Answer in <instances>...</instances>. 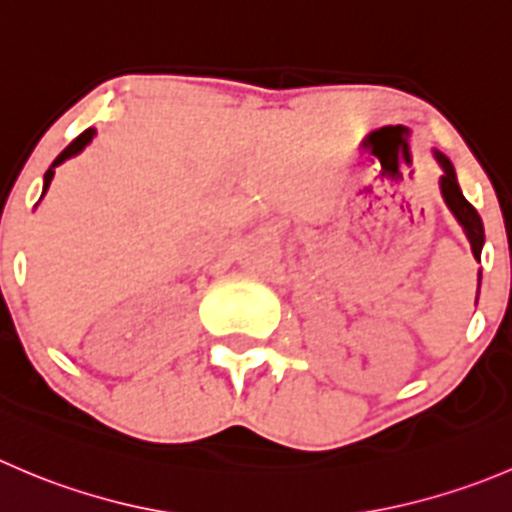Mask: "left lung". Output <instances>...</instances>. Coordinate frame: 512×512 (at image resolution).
I'll return each mask as SVG.
<instances>
[{"label": "left lung", "instance_id": "8db88e82", "mask_svg": "<svg viewBox=\"0 0 512 512\" xmlns=\"http://www.w3.org/2000/svg\"><path fill=\"white\" fill-rule=\"evenodd\" d=\"M433 155H435V160H438L440 170H443V175H440V195H443L445 205H448V210L453 212V217L458 220V225L463 227L465 237H468V242H470V250H473V257L480 262V252H483V245H485L483 220H480L478 210H475V207L465 200L463 192H460L458 175H455L453 162H450L440 150H433ZM480 277H483V272L478 270V292H480Z\"/></svg>", "mask_w": 512, "mask_h": 512}]
</instances>
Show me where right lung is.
Instances as JSON below:
<instances>
[{"mask_svg":"<svg viewBox=\"0 0 512 512\" xmlns=\"http://www.w3.org/2000/svg\"><path fill=\"white\" fill-rule=\"evenodd\" d=\"M94 135H97V130H92V127H89V130H84L82 135H79L77 140L72 142V145H69V147H64V150H62V155H59L57 160H54L52 165H49V170L44 172V187H42V197L47 195L49 185H52V180H54V170H57V167L62 165V162H67V160H72V157H77L79 152H82L84 147H87L89 142L94 140Z\"/></svg>","mask_w":512,"mask_h":512,"instance_id":"add662e5","label":"right lung"}]
</instances>
